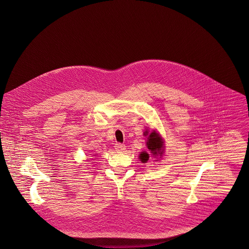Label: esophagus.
Segmentation results:
<instances>
[{
    "label": "esophagus",
    "mask_w": 249,
    "mask_h": 249,
    "mask_svg": "<svg viewBox=\"0 0 249 249\" xmlns=\"http://www.w3.org/2000/svg\"><path fill=\"white\" fill-rule=\"evenodd\" d=\"M115 149L117 152H123L124 149H125V145L124 143H121V142H117L115 144Z\"/></svg>",
    "instance_id": "obj_1"
}]
</instances>
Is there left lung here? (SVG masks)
<instances>
[{"mask_svg": "<svg viewBox=\"0 0 249 249\" xmlns=\"http://www.w3.org/2000/svg\"><path fill=\"white\" fill-rule=\"evenodd\" d=\"M145 134L147 135V131H145ZM146 145H147V148L149 149V152H151L154 156H157L159 154L161 155L163 153L162 152L163 151L162 139L155 131H152L148 135ZM148 158H149V154L147 152H142L140 154V159L143 163H145L148 160Z\"/></svg>", "mask_w": 249, "mask_h": 249, "instance_id": "left-lung-1", "label": "left lung"}]
</instances>
